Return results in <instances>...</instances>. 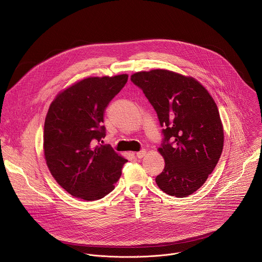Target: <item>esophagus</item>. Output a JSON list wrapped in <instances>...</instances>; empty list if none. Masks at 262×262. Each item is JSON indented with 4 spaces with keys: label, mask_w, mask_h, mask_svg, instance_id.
<instances>
[{
    "label": "esophagus",
    "mask_w": 262,
    "mask_h": 262,
    "mask_svg": "<svg viewBox=\"0 0 262 262\" xmlns=\"http://www.w3.org/2000/svg\"><path fill=\"white\" fill-rule=\"evenodd\" d=\"M145 155H146V150H145V149H143V150L138 151V152L136 154V157H137L138 159H142V158L145 157Z\"/></svg>",
    "instance_id": "34e87169"
}]
</instances>
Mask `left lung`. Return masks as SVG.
Wrapping results in <instances>:
<instances>
[{
    "label": "left lung",
    "instance_id": "obj_1",
    "mask_svg": "<svg viewBox=\"0 0 262 262\" xmlns=\"http://www.w3.org/2000/svg\"><path fill=\"white\" fill-rule=\"evenodd\" d=\"M156 110L163 127L158 149L165 160L159 188L184 198L195 193L215 168L224 145L217 106L194 78L166 70L140 71L130 77Z\"/></svg>",
    "mask_w": 262,
    "mask_h": 262
}]
</instances>
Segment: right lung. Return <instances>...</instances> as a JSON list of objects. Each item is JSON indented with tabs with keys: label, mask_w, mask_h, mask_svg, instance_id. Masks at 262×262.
Segmentation results:
<instances>
[{
	"label": "right lung",
	"mask_w": 262,
	"mask_h": 262,
	"mask_svg": "<svg viewBox=\"0 0 262 262\" xmlns=\"http://www.w3.org/2000/svg\"><path fill=\"white\" fill-rule=\"evenodd\" d=\"M127 79V74L84 79L60 92L50 105L43 133L47 165L73 197L101 199L121 176L127 160L99 142L105 137L104 110Z\"/></svg>",
	"instance_id": "right-lung-1"
}]
</instances>
